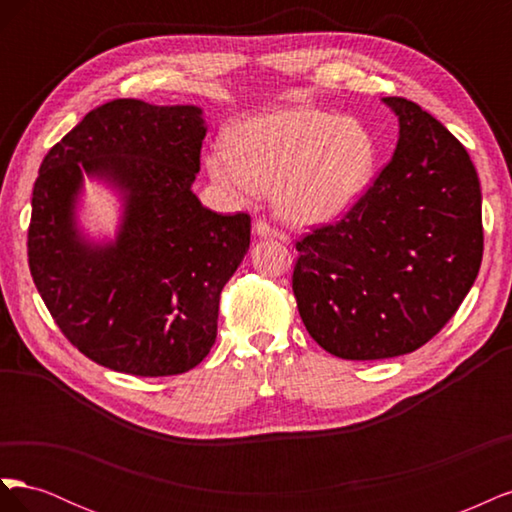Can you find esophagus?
Listing matches in <instances>:
<instances>
[{
	"label": "esophagus",
	"mask_w": 512,
	"mask_h": 512,
	"mask_svg": "<svg viewBox=\"0 0 512 512\" xmlns=\"http://www.w3.org/2000/svg\"><path fill=\"white\" fill-rule=\"evenodd\" d=\"M254 232L258 237H271V239H280V241H286V235L284 232H280L277 228H273L269 222H265V220H256V224H254Z\"/></svg>",
	"instance_id": "obj_1"
}]
</instances>
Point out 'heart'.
<instances>
[{"label":"heart","mask_w":512,"mask_h":512,"mask_svg":"<svg viewBox=\"0 0 512 512\" xmlns=\"http://www.w3.org/2000/svg\"><path fill=\"white\" fill-rule=\"evenodd\" d=\"M376 141L359 119L314 106H288L245 119L205 158L209 177L235 200L273 192L294 224L339 218L359 200L376 170Z\"/></svg>","instance_id":"heart-1"}]
</instances>
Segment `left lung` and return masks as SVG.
I'll list each match as a JSON object with an SVG mask.
<instances>
[{"instance_id": "obj_1", "label": "left lung", "mask_w": 512, "mask_h": 512, "mask_svg": "<svg viewBox=\"0 0 512 512\" xmlns=\"http://www.w3.org/2000/svg\"><path fill=\"white\" fill-rule=\"evenodd\" d=\"M391 162L337 224L297 241L292 292L307 333L348 361L427 344L453 318L483 260L476 168L457 138L406 98Z\"/></svg>"}]
</instances>
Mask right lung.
I'll use <instances>...</instances> for the list:
<instances>
[{
  "label": "right lung",
  "instance_id": "add662e5",
  "mask_svg": "<svg viewBox=\"0 0 512 512\" xmlns=\"http://www.w3.org/2000/svg\"><path fill=\"white\" fill-rule=\"evenodd\" d=\"M205 134L198 106L123 98L87 113L40 164L29 271L61 333L102 367L177 376L215 344L220 294L250 250L252 220L192 192ZM83 176L124 200L115 242H87L75 226Z\"/></svg>",
  "mask_w": 512,
  "mask_h": 512
}]
</instances>
